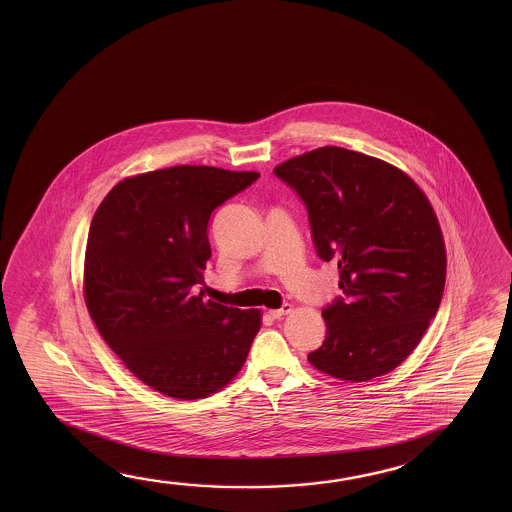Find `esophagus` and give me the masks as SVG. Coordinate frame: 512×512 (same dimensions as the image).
<instances>
[{
  "instance_id": "obj_1",
  "label": "esophagus",
  "mask_w": 512,
  "mask_h": 512,
  "mask_svg": "<svg viewBox=\"0 0 512 512\" xmlns=\"http://www.w3.org/2000/svg\"><path fill=\"white\" fill-rule=\"evenodd\" d=\"M291 309H293V307H291L289 303H285V305H282L280 309L269 310V316L273 319H280L282 316H285V314H289Z\"/></svg>"
}]
</instances>
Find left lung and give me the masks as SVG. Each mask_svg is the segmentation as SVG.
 Wrapping results in <instances>:
<instances>
[{"label": "left lung", "mask_w": 512, "mask_h": 512, "mask_svg": "<svg viewBox=\"0 0 512 512\" xmlns=\"http://www.w3.org/2000/svg\"><path fill=\"white\" fill-rule=\"evenodd\" d=\"M309 212L321 260L337 262L343 296L323 309L314 368L366 382L400 366L443 298L446 252L436 212L411 176L359 151L325 146L273 171Z\"/></svg>", "instance_id": "1"}]
</instances>
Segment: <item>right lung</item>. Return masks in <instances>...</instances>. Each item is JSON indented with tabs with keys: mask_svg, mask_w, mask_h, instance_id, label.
<instances>
[{
	"mask_svg": "<svg viewBox=\"0 0 512 512\" xmlns=\"http://www.w3.org/2000/svg\"><path fill=\"white\" fill-rule=\"evenodd\" d=\"M255 171L175 166L130 176L94 214L85 248V305L126 368L159 393L196 400L241 371L260 310L205 302L210 214Z\"/></svg>",
	"mask_w": 512,
	"mask_h": 512,
	"instance_id": "add662e5",
	"label": "right lung"
}]
</instances>
